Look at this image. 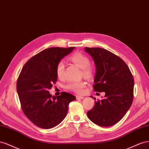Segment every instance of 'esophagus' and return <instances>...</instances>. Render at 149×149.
Returning <instances> with one entry per match:
<instances>
[{
	"label": "esophagus",
	"mask_w": 149,
	"mask_h": 149,
	"mask_svg": "<svg viewBox=\"0 0 149 149\" xmlns=\"http://www.w3.org/2000/svg\"><path fill=\"white\" fill-rule=\"evenodd\" d=\"M76 98H77V99H83L84 98V97L80 95H76Z\"/></svg>",
	"instance_id": "34e87169"
}]
</instances>
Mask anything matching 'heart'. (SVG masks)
<instances>
[{"instance_id":"b5f03b06","label":"heart","mask_w":149,"mask_h":149,"mask_svg":"<svg viewBox=\"0 0 149 149\" xmlns=\"http://www.w3.org/2000/svg\"><path fill=\"white\" fill-rule=\"evenodd\" d=\"M71 61L75 63L80 69H82V74L87 79L91 78L92 76L93 70L90 65L89 58L81 53H75L70 57ZM65 64L63 61L58 63L56 67V74L58 78L62 79L64 75ZM86 84L84 81L73 82L68 84L66 86V88L69 91H74L77 93L82 92L83 89L86 87Z\"/></svg>"}]
</instances>
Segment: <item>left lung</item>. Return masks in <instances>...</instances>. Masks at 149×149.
Instances as JSON below:
<instances>
[{"label": "left lung", "mask_w": 149, "mask_h": 149, "mask_svg": "<svg viewBox=\"0 0 149 149\" xmlns=\"http://www.w3.org/2000/svg\"><path fill=\"white\" fill-rule=\"evenodd\" d=\"M84 50L95 65L94 91L105 93L104 99L95 101L88 118L99 126H112L124 117L132 104L133 76L125 62L109 50L99 47Z\"/></svg>", "instance_id": "left-lung-1"}]
</instances>
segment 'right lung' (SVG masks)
<instances>
[{"label": "right lung", "instance_id": "1", "mask_svg": "<svg viewBox=\"0 0 149 149\" xmlns=\"http://www.w3.org/2000/svg\"><path fill=\"white\" fill-rule=\"evenodd\" d=\"M75 49L51 47L41 51L25 63L17 82V91L22 110L37 126L49 129L67 116L70 102L76 97L63 92L52 96L49 90L57 80L56 67L62 58Z\"/></svg>", "mask_w": 149, "mask_h": 149}]
</instances>
